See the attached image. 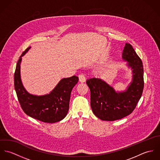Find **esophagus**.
<instances>
[{
    "instance_id": "esophagus-1",
    "label": "esophagus",
    "mask_w": 160,
    "mask_h": 160,
    "mask_svg": "<svg viewBox=\"0 0 160 160\" xmlns=\"http://www.w3.org/2000/svg\"><path fill=\"white\" fill-rule=\"evenodd\" d=\"M79 82H85V81H86V78H85L84 74H81L79 75Z\"/></svg>"
}]
</instances>
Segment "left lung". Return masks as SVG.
<instances>
[{"instance_id":"obj_1","label":"left lung","mask_w":160,"mask_h":160,"mask_svg":"<svg viewBox=\"0 0 160 160\" xmlns=\"http://www.w3.org/2000/svg\"><path fill=\"white\" fill-rule=\"evenodd\" d=\"M122 58L128 62L132 72V79L126 91L116 92L100 78H92L86 83L91 91L92 110L103 121H113L131 114L135 109L143 89V68L141 59L130 44L126 43Z\"/></svg>"}]
</instances>
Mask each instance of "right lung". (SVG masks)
<instances>
[{
    "label": "right lung",
    "mask_w": 160,
    "mask_h": 160,
    "mask_svg": "<svg viewBox=\"0 0 160 160\" xmlns=\"http://www.w3.org/2000/svg\"><path fill=\"white\" fill-rule=\"evenodd\" d=\"M27 48L20 56L14 74V86L17 97L24 112L29 116L47 123L62 120L68 113L71 92L79 78L72 76L63 78L49 93L35 95L26 91L20 76L22 57L29 50Z\"/></svg>",
    "instance_id": "add662e5"
}]
</instances>
